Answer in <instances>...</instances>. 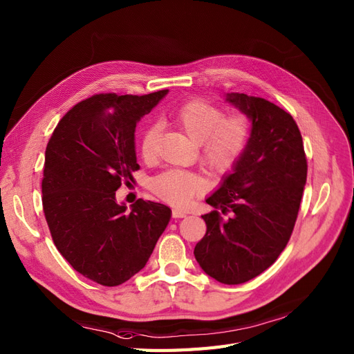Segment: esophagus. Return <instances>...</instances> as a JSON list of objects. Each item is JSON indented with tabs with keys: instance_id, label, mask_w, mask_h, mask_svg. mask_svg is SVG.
Returning a JSON list of instances; mask_svg holds the SVG:
<instances>
[{
	"instance_id": "34e87169",
	"label": "esophagus",
	"mask_w": 354,
	"mask_h": 354,
	"mask_svg": "<svg viewBox=\"0 0 354 354\" xmlns=\"http://www.w3.org/2000/svg\"><path fill=\"white\" fill-rule=\"evenodd\" d=\"M172 216H174L175 219H180V218H185V216H187V212L180 210V209H174V210H172Z\"/></svg>"
}]
</instances>
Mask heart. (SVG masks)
Here are the masks:
<instances>
[{
    "instance_id": "obj_1",
    "label": "heart",
    "mask_w": 354,
    "mask_h": 354,
    "mask_svg": "<svg viewBox=\"0 0 354 354\" xmlns=\"http://www.w3.org/2000/svg\"><path fill=\"white\" fill-rule=\"evenodd\" d=\"M175 122L191 138L198 142L201 163L214 174L231 170L250 141V120L243 113L223 115L221 107L203 98H191L178 107ZM162 129L157 123L148 127L141 136V154L151 162L158 153ZM156 196L162 200L185 206L206 188V180L200 175L182 169H170L157 175L150 184Z\"/></svg>"
}]
</instances>
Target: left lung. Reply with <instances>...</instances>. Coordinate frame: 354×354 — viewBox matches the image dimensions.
Segmentation results:
<instances>
[{"label":"left lung","mask_w":354,"mask_h":354,"mask_svg":"<svg viewBox=\"0 0 354 354\" xmlns=\"http://www.w3.org/2000/svg\"><path fill=\"white\" fill-rule=\"evenodd\" d=\"M226 101L252 120V133L232 174L206 200L214 210L201 216L207 231L194 256L209 277L238 285L265 272L287 247L306 185L307 160L290 113L247 94H227Z\"/></svg>","instance_id":"left-lung-1"}]
</instances>
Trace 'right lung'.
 <instances>
[{"mask_svg":"<svg viewBox=\"0 0 354 354\" xmlns=\"http://www.w3.org/2000/svg\"><path fill=\"white\" fill-rule=\"evenodd\" d=\"M167 94H97L57 124L45 150L42 207L53 241L72 268L104 287L138 273L170 221L165 204L136 200L128 213L116 191L140 169L138 120Z\"/></svg>","mask_w":354,"mask_h":354,"instance_id":"add662e5","label":"right lung"}]
</instances>
